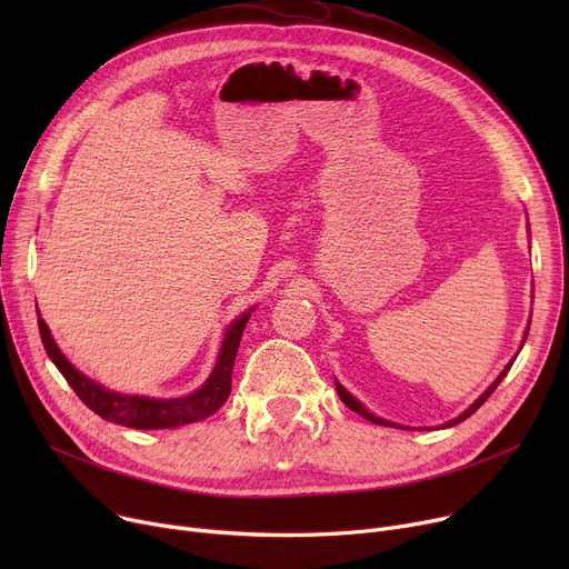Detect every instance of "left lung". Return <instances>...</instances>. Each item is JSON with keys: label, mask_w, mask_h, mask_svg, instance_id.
Returning a JSON list of instances; mask_svg holds the SVG:
<instances>
[{"label": "left lung", "mask_w": 569, "mask_h": 569, "mask_svg": "<svg viewBox=\"0 0 569 569\" xmlns=\"http://www.w3.org/2000/svg\"><path fill=\"white\" fill-rule=\"evenodd\" d=\"M528 327H530V325H528ZM526 337H528V332H526ZM526 337H523V343H526ZM515 360H517V357H515ZM515 360H512L510 365H507V367L502 369V373H500V376H498V378H496V380H493V382L489 385V390H487V392H485V395H482L480 399H477V401H475V403H472V406H470L468 410H463V412H461V415L457 417V420H450V422H447L445 427H455V425H459V422L468 420V417H470V415H472V412H475L477 408H480V406H482V403H485V401H487V399H489V397L493 395V390H496V387L500 385V380H502V378L507 376V371H510V367L515 365ZM337 392H339L341 401H343V403H346V406H348L350 410H355V412H360L362 417H367V420H369V422H373V425H380V427H399V425H395V422H390V420H382V417H376L373 412H369V410H367V408H365V406H362L360 401H357V399H355V397H352L350 392H346V387H343L341 382H337ZM399 429H403V427H399Z\"/></svg>", "instance_id": "left-lung-1"}]
</instances>
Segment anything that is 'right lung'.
I'll list each match as a JSON object with an SVG mask.
<instances>
[{
	"mask_svg": "<svg viewBox=\"0 0 569 569\" xmlns=\"http://www.w3.org/2000/svg\"><path fill=\"white\" fill-rule=\"evenodd\" d=\"M251 311L242 313L234 322H230L219 350L217 367L212 369V373H209V378L204 380L200 390L179 399H149V397H129V395L110 392L97 380L82 376L67 360L62 350L57 348L43 318H39V332H41V341L48 357L89 410H94L97 415L103 417V420L112 425H122L129 429H172V427L200 422L204 417L214 415L226 403L230 395L232 367H234L239 339H242Z\"/></svg>",
	"mask_w": 569,
	"mask_h": 569,
	"instance_id": "1",
	"label": "right lung"
}]
</instances>
